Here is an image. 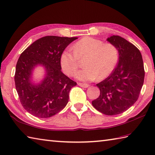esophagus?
I'll use <instances>...</instances> for the list:
<instances>
[{
  "instance_id": "34e87169",
  "label": "esophagus",
  "mask_w": 155,
  "mask_h": 155,
  "mask_svg": "<svg viewBox=\"0 0 155 155\" xmlns=\"http://www.w3.org/2000/svg\"><path fill=\"white\" fill-rule=\"evenodd\" d=\"M78 85L81 87H84V88H87V87H88L89 86V85H88V84L81 83H78Z\"/></svg>"
}]
</instances>
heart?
<instances>
[{
	"label": "heart",
	"mask_w": 155,
	"mask_h": 155,
	"mask_svg": "<svg viewBox=\"0 0 155 155\" xmlns=\"http://www.w3.org/2000/svg\"><path fill=\"white\" fill-rule=\"evenodd\" d=\"M70 50L64 51L60 56V64L64 72L73 76L79 66L78 60L85 58V68L76 74L77 79L91 81L95 78L101 81L110 74L116 66L119 51L114 45L92 37H84L76 42Z\"/></svg>",
	"instance_id": "heart-1"
}]
</instances>
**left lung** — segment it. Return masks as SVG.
Here are the masks:
<instances>
[{
	"instance_id": "left-lung-1",
	"label": "left lung",
	"mask_w": 155,
	"mask_h": 155,
	"mask_svg": "<svg viewBox=\"0 0 155 155\" xmlns=\"http://www.w3.org/2000/svg\"><path fill=\"white\" fill-rule=\"evenodd\" d=\"M107 41L117 47L119 62L111 74L96 85L100 95L92 101V105L99 112L111 116L123 113L137 100L145 72L141 53L136 46L117 35Z\"/></svg>"
}]
</instances>
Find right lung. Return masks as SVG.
<instances>
[{
    "mask_svg": "<svg viewBox=\"0 0 155 155\" xmlns=\"http://www.w3.org/2000/svg\"><path fill=\"white\" fill-rule=\"evenodd\" d=\"M77 37L46 36L27 47L16 64L15 83L22 106L33 116L49 118L66 106L69 93L77 83L61 71L60 56ZM44 66L46 77L37 85L31 82L33 68Z\"/></svg>",
    "mask_w": 155,
    "mask_h": 155,
    "instance_id": "add662e5",
    "label": "right lung"
}]
</instances>
